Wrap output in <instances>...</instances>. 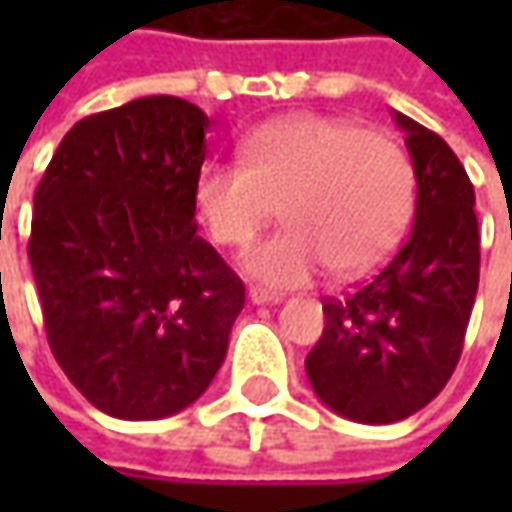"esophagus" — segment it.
Segmentation results:
<instances>
[{"label": "esophagus", "instance_id": "obj_1", "mask_svg": "<svg viewBox=\"0 0 512 512\" xmlns=\"http://www.w3.org/2000/svg\"><path fill=\"white\" fill-rule=\"evenodd\" d=\"M247 299L253 305H279L282 302V293H270V290H262V287H250L247 290Z\"/></svg>", "mask_w": 512, "mask_h": 512}]
</instances>
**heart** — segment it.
Segmentation results:
<instances>
[{
    "label": "heart",
    "mask_w": 512,
    "mask_h": 512,
    "mask_svg": "<svg viewBox=\"0 0 512 512\" xmlns=\"http://www.w3.org/2000/svg\"><path fill=\"white\" fill-rule=\"evenodd\" d=\"M413 165L396 142L316 113L279 116L242 142V162H205L193 205L219 245H247L273 219L285 227L242 256L270 287H302L325 267L359 279L390 259L413 216Z\"/></svg>",
    "instance_id": "obj_1"
}]
</instances>
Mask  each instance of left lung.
Wrapping results in <instances>:
<instances>
[{
    "mask_svg": "<svg viewBox=\"0 0 512 512\" xmlns=\"http://www.w3.org/2000/svg\"><path fill=\"white\" fill-rule=\"evenodd\" d=\"M416 176L404 247L356 293L327 299L307 353L316 396L350 422L393 424L430 404L462 356L479 290L476 193L439 133L393 110Z\"/></svg>",
    "mask_w": 512,
    "mask_h": 512,
    "instance_id": "left-lung-1",
    "label": "left lung"
}]
</instances>
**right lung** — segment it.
Here are the masks:
<instances>
[{
  "label": "right lung",
  "mask_w": 512,
  "mask_h": 512,
  "mask_svg": "<svg viewBox=\"0 0 512 512\" xmlns=\"http://www.w3.org/2000/svg\"><path fill=\"white\" fill-rule=\"evenodd\" d=\"M210 119L145 96L76 122L33 196L28 259L48 344L102 413L165 419L225 362L242 279L196 236Z\"/></svg>",
  "instance_id": "right-lung-1"
}]
</instances>
